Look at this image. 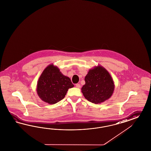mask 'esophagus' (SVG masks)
Wrapping results in <instances>:
<instances>
[{
    "instance_id": "34e87169",
    "label": "esophagus",
    "mask_w": 151,
    "mask_h": 151,
    "mask_svg": "<svg viewBox=\"0 0 151 151\" xmlns=\"http://www.w3.org/2000/svg\"><path fill=\"white\" fill-rule=\"evenodd\" d=\"M76 87L78 88H80L81 87V85L80 84H78V83H77V84H76Z\"/></svg>"
}]
</instances>
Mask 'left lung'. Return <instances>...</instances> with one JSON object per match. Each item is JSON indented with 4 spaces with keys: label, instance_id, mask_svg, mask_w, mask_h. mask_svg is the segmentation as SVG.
Returning <instances> with one entry per match:
<instances>
[{
    "label": "left lung",
    "instance_id": "1",
    "mask_svg": "<svg viewBox=\"0 0 151 151\" xmlns=\"http://www.w3.org/2000/svg\"><path fill=\"white\" fill-rule=\"evenodd\" d=\"M82 86V93L88 101L100 104L111 97L115 85L110 73L101 65L89 70Z\"/></svg>",
    "mask_w": 151,
    "mask_h": 151
}]
</instances>
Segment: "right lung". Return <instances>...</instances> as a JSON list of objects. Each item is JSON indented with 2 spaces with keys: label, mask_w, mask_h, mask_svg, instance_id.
Instances as JSON below:
<instances>
[{
  "label": "right lung",
  "mask_w": 151,
  "mask_h": 151,
  "mask_svg": "<svg viewBox=\"0 0 151 151\" xmlns=\"http://www.w3.org/2000/svg\"><path fill=\"white\" fill-rule=\"evenodd\" d=\"M74 85L57 66L50 64L45 68L37 81V94L41 99L54 104L65 97L68 89Z\"/></svg>",
  "instance_id": "obj_1"
}]
</instances>
